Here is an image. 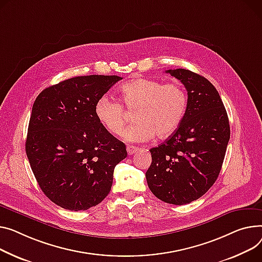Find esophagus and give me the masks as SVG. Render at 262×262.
Returning a JSON list of instances; mask_svg holds the SVG:
<instances>
[{"label": "esophagus", "mask_w": 262, "mask_h": 262, "mask_svg": "<svg viewBox=\"0 0 262 262\" xmlns=\"http://www.w3.org/2000/svg\"><path fill=\"white\" fill-rule=\"evenodd\" d=\"M126 150H127L128 155H134L135 152H137L139 150V148L136 147V146H133V145H127Z\"/></svg>", "instance_id": "34e87169"}]
</instances>
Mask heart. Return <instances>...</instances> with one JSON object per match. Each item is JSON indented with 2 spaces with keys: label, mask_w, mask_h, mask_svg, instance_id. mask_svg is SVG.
<instances>
[{
  "label": "heart",
  "mask_w": 262,
  "mask_h": 262,
  "mask_svg": "<svg viewBox=\"0 0 262 262\" xmlns=\"http://www.w3.org/2000/svg\"><path fill=\"white\" fill-rule=\"evenodd\" d=\"M122 102L128 111H136V123L124 129L122 137L128 142H144L156 135L164 138L180 125L186 113L188 97L181 83L137 79L121 86ZM95 115L112 135L123 129L127 114L115 98L103 95L95 104Z\"/></svg>",
  "instance_id": "1"
}]
</instances>
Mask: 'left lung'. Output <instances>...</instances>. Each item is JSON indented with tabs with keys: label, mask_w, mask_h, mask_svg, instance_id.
I'll return each mask as SVG.
<instances>
[{
	"label": "left lung",
	"mask_w": 262,
	"mask_h": 262,
	"mask_svg": "<svg viewBox=\"0 0 262 262\" xmlns=\"http://www.w3.org/2000/svg\"><path fill=\"white\" fill-rule=\"evenodd\" d=\"M187 91L186 113L178 128L158 147L149 149L145 177L162 201L183 205L203 196L217 180L230 140V124L214 85L187 69L166 71Z\"/></svg>",
	"instance_id": "left-lung-1"
}]
</instances>
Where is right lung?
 I'll return each instance as SVG.
<instances>
[{"instance_id": "add662e5", "label": "right lung", "mask_w": 262, "mask_h": 262, "mask_svg": "<svg viewBox=\"0 0 262 262\" xmlns=\"http://www.w3.org/2000/svg\"><path fill=\"white\" fill-rule=\"evenodd\" d=\"M122 80L83 76L45 89L34 101L26 155L46 197L69 211H85L111 191L115 166L126 158L125 144L95 115L97 100Z\"/></svg>"}]
</instances>
